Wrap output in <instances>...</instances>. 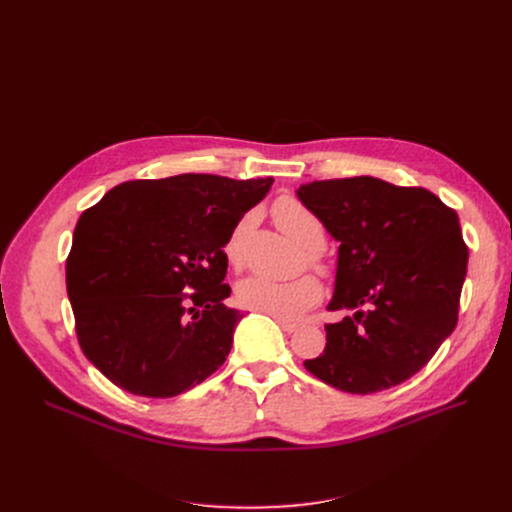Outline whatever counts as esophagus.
<instances>
[{
  "instance_id": "34e87169",
  "label": "esophagus",
  "mask_w": 512,
  "mask_h": 512,
  "mask_svg": "<svg viewBox=\"0 0 512 512\" xmlns=\"http://www.w3.org/2000/svg\"><path fill=\"white\" fill-rule=\"evenodd\" d=\"M276 321L280 324V328H282L284 332H288V334L299 330V324H294V321H286V319H276Z\"/></svg>"
}]
</instances>
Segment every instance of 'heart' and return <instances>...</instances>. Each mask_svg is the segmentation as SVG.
<instances>
[{"mask_svg": "<svg viewBox=\"0 0 512 512\" xmlns=\"http://www.w3.org/2000/svg\"><path fill=\"white\" fill-rule=\"evenodd\" d=\"M276 224L303 249L311 265L324 267L319 249L326 242V228L317 215L294 197H280L274 207ZM247 220H242L228 236L224 245V257L230 263H238L242 257V236H245ZM321 286L313 276H301L297 280H272L265 276H247L236 284V301L240 307L272 315L276 319H294L303 311L319 303Z\"/></svg>", "mask_w": 512, "mask_h": 512, "instance_id": "1", "label": "heart"}]
</instances>
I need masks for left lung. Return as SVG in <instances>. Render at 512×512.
<instances>
[{
	"label": "left lung",
	"mask_w": 512,
	"mask_h": 512,
	"mask_svg": "<svg viewBox=\"0 0 512 512\" xmlns=\"http://www.w3.org/2000/svg\"><path fill=\"white\" fill-rule=\"evenodd\" d=\"M297 197L340 242L326 348L305 361L328 386L371 394L415 375L452 334L469 249L434 193L373 176L315 180Z\"/></svg>",
	"instance_id": "8db88e82"
}]
</instances>
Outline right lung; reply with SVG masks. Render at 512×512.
<instances>
[{
	"label": "right lung",
	"mask_w": 512,
	"mask_h": 512,
	"mask_svg": "<svg viewBox=\"0 0 512 512\" xmlns=\"http://www.w3.org/2000/svg\"><path fill=\"white\" fill-rule=\"evenodd\" d=\"M274 178L180 174L112 188L76 224L66 286L78 342L118 388L172 398L218 369L245 317L224 245Z\"/></svg>",
	"instance_id": "obj_1"
}]
</instances>
